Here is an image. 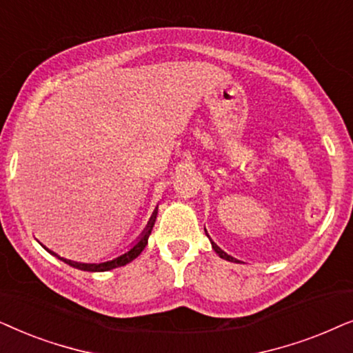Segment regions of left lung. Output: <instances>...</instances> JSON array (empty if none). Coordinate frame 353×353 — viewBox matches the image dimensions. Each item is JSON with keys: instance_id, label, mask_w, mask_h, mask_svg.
I'll return each mask as SVG.
<instances>
[{"instance_id": "1", "label": "left lung", "mask_w": 353, "mask_h": 353, "mask_svg": "<svg viewBox=\"0 0 353 353\" xmlns=\"http://www.w3.org/2000/svg\"><path fill=\"white\" fill-rule=\"evenodd\" d=\"M205 232H206V229H205ZM211 247H213V250H214L216 253H218V255H219L221 258H224V260H228V261H234V263H237V260H236V258H232L231 255H228V253H225V252H223V250H221V248H219L218 245H216V243H214V242H211Z\"/></svg>"}]
</instances>
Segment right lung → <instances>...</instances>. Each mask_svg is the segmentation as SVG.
Returning a JSON list of instances; mask_svg holds the SVG:
<instances>
[{"instance_id":"1","label":"right lung","mask_w":353,"mask_h":353,"mask_svg":"<svg viewBox=\"0 0 353 353\" xmlns=\"http://www.w3.org/2000/svg\"><path fill=\"white\" fill-rule=\"evenodd\" d=\"M154 219H157V211H154V213H153L152 219H150V223H148V225H147V229H145L143 236L140 237V241H139L137 243H135V245H134L132 248H130L129 252H125L124 255L117 256V258H114V260L105 261V263H79V261H70V260H65V258H61V256H58V255H56L54 252L48 250V248H46L45 245H43V248H45V250H48L50 253H53V255L58 256L59 260H63L64 263H68L69 266L77 268V270H82V271H92V272H95V271H110V270H114V268H119V266L128 265L129 261L135 260V258H137V256L140 255V253L143 252V248L147 247V243H148V237H150V234H152V229H153V225H154Z\"/></svg>"}]
</instances>
